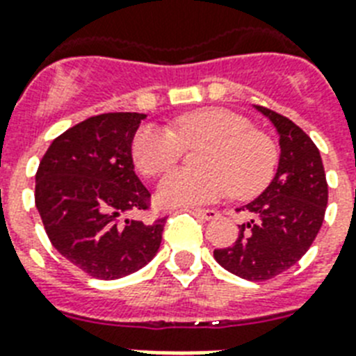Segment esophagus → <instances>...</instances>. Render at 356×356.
Instances as JSON below:
<instances>
[{"label":"esophagus","mask_w":356,"mask_h":356,"mask_svg":"<svg viewBox=\"0 0 356 356\" xmlns=\"http://www.w3.org/2000/svg\"><path fill=\"white\" fill-rule=\"evenodd\" d=\"M195 213L198 214V216H202L204 220H214L218 216V211L214 209H195Z\"/></svg>","instance_id":"obj_1"}]
</instances>
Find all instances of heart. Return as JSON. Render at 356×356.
<instances>
[{"label": "heart", "instance_id": "b5f03b06", "mask_svg": "<svg viewBox=\"0 0 356 356\" xmlns=\"http://www.w3.org/2000/svg\"><path fill=\"white\" fill-rule=\"evenodd\" d=\"M207 143L200 154L204 171L169 172L156 189L163 207L211 204L231 191L240 198L257 195L271 181L278 149L271 138L254 131L252 123L227 108L209 107L181 114L171 129L145 125L134 134L132 158L145 176L169 171L185 145Z\"/></svg>", "mask_w": 356, "mask_h": 356}]
</instances>
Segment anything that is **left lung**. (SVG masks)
<instances>
[{
	"label": "left lung",
	"mask_w": 356,
	"mask_h": 356,
	"mask_svg": "<svg viewBox=\"0 0 356 356\" xmlns=\"http://www.w3.org/2000/svg\"><path fill=\"white\" fill-rule=\"evenodd\" d=\"M275 125L280 160L262 195L242 205L249 222L238 225L236 242L214 249V260L236 277L264 282L287 271L318 234L327 207V181L320 151L289 118L254 105Z\"/></svg>",
	"instance_id": "obj_1"
}]
</instances>
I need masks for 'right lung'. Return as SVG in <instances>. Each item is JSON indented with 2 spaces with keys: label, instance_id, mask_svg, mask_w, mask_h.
Instances as JSON below:
<instances>
[{
  "label": "right lung",
  "instance_id": "1",
  "mask_svg": "<svg viewBox=\"0 0 356 356\" xmlns=\"http://www.w3.org/2000/svg\"><path fill=\"white\" fill-rule=\"evenodd\" d=\"M145 114L107 113L56 138L36 172V207L61 257L92 278L116 280L142 269L160 249L165 218H122L149 209L134 172L132 140Z\"/></svg>",
  "mask_w": 356,
  "mask_h": 356
}]
</instances>
